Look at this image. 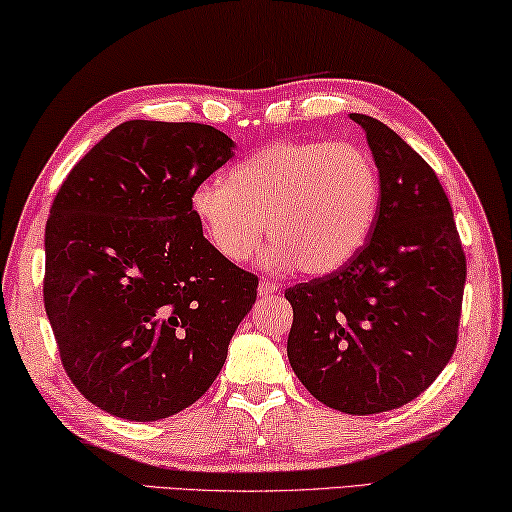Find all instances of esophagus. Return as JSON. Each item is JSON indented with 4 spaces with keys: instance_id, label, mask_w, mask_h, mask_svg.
<instances>
[{
    "instance_id": "34e87169",
    "label": "esophagus",
    "mask_w": 512,
    "mask_h": 512,
    "mask_svg": "<svg viewBox=\"0 0 512 512\" xmlns=\"http://www.w3.org/2000/svg\"><path fill=\"white\" fill-rule=\"evenodd\" d=\"M280 287L275 285V282H271V280H262L259 282V287H257V291H259V296L262 298H269V296H273L275 291H278Z\"/></svg>"
}]
</instances>
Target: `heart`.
Wrapping results in <instances>:
<instances>
[{"mask_svg":"<svg viewBox=\"0 0 512 512\" xmlns=\"http://www.w3.org/2000/svg\"><path fill=\"white\" fill-rule=\"evenodd\" d=\"M380 175L371 152L348 141L294 139L266 145L223 182H202L193 216L214 250L243 264L262 241L273 269L326 275L360 253L376 223Z\"/></svg>","mask_w":512,"mask_h":512,"instance_id":"heart-1","label":"heart"}]
</instances>
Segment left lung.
Instances as JSON below:
<instances>
[{"label": "left lung", "instance_id": "1", "mask_svg": "<svg viewBox=\"0 0 512 512\" xmlns=\"http://www.w3.org/2000/svg\"><path fill=\"white\" fill-rule=\"evenodd\" d=\"M351 118L378 166V216L351 262L285 291L287 355L316 401L376 415L417 399L451 360L467 262L435 170L380 120Z\"/></svg>", "mask_w": 512, "mask_h": 512}]
</instances>
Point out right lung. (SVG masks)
Listing matches in <instances>:
<instances>
[{"label":"right lung","instance_id":"obj_1","mask_svg":"<svg viewBox=\"0 0 512 512\" xmlns=\"http://www.w3.org/2000/svg\"><path fill=\"white\" fill-rule=\"evenodd\" d=\"M212 125L127 120L63 180L45 227V312L61 364L109 415L157 421L221 373L257 275L202 237L196 186L232 159Z\"/></svg>","mask_w":512,"mask_h":512}]
</instances>
